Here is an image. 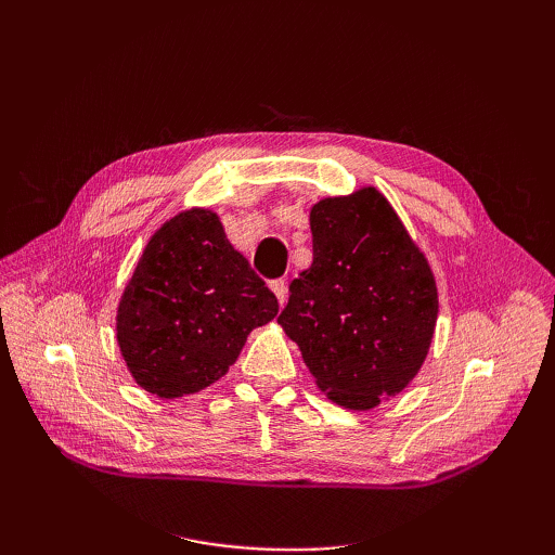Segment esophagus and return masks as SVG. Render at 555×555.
I'll use <instances>...</instances> for the list:
<instances>
[{
    "instance_id": "esophagus-1",
    "label": "esophagus",
    "mask_w": 555,
    "mask_h": 555,
    "mask_svg": "<svg viewBox=\"0 0 555 555\" xmlns=\"http://www.w3.org/2000/svg\"><path fill=\"white\" fill-rule=\"evenodd\" d=\"M271 289H273V294L278 296L280 306L287 304V282H284V280H273V282H271Z\"/></svg>"
}]
</instances>
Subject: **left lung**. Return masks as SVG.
Listing matches in <instances>:
<instances>
[{"label": "left lung", "instance_id": "8db88e82", "mask_svg": "<svg viewBox=\"0 0 555 555\" xmlns=\"http://www.w3.org/2000/svg\"><path fill=\"white\" fill-rule=\"evenodd\" d=\"M310 229L312 266L289 284L278 324L333 402L371 410L426 361L438 322L433 271L375 188L322 198Z\"/></svg>", "mask_w": 555, "mask_h": 555}]
</instances>
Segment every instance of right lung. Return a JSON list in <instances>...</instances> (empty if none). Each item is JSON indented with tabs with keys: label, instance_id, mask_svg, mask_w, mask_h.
I'll return each instance as SVG.
<instances>
[{
	"label": "right lung",
	"instance_id": "right-lung-1",
	"mask_svg": "<svg viewBox=\"0 0 555 555\" xmlns=\"http://www.w3.org/2000/svg\"><path fill=\"white\" fill-rule=\"evenodd\" d=\"M278 298L227 241L217 212L192 208L147 241L117 306V345L131 377L159 398L196 393L227 375Z\"/></svg>",
	"mask_w": 555,
	"mask_h": 555
}]
</instances>
